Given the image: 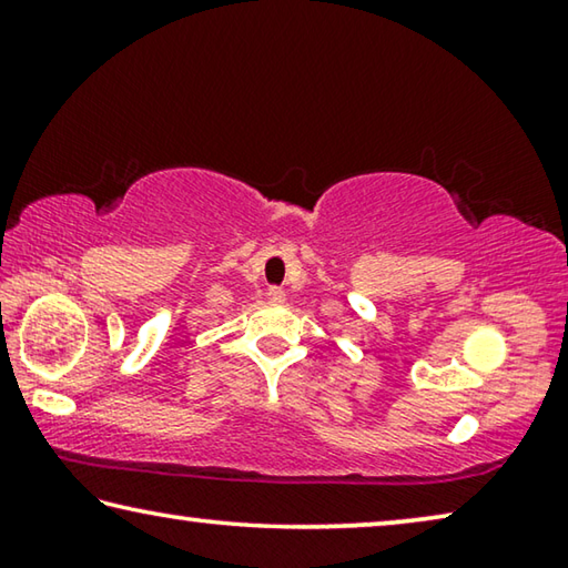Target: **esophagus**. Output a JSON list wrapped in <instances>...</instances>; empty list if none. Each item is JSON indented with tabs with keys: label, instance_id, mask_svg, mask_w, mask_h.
Segmentation results:
<instances>
[{
	"label": "esophagus",
	"instance_id": "34e87169",
	"mask_svg": "<svg viewBox=\"0 0 568 568\" xmlns=\"http://www.w3.org/2000/svg\"><path fill=\"white\" fill-rule=\"evenodd\" d=\"M267 301L281 305L285 301V291L283 287H267Z\"/></svg>",
	"mask_w": 568,
	"mask_h": 568
}]
</instances>
